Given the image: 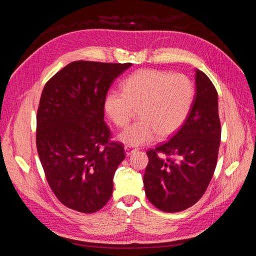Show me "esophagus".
Masks as SVG:
<instances>
[{
    "label": "esophagus",
    "mask_w": 256,
    "mask_h": 256,
    "mask_svg": "<svg viewBox=\"0 0 256 256\" xmlns=\"http://www.w3.org/2000/svg\"><path fill=\"white\" fill-rule=\"evenodd\" d=\"M136 150H138V148H136V147L131 146V145H126V146H125V152H126V154H127V156H130L131 154L134 152H136Z\"/></svg>",
    "instance_id": "obj_1"
}]
</instances>
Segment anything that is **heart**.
<instances>
[{"label": "heart", "mask_w": 256, "mask_h": 256, "mask_svg": "<svg viewBox=\"0 0 256 256\" xmlns=\"http://www.w3.org/2000/svg\"><path fill=\"white\" fill-rule=\"evenodd\" d=\"M194 85L186 74L141 69L122 84V92L106 98V111L118 127L128 126L138 110V120L120 134L127 145L138 146L173 134L190 112Z\"/></svg>", "instance_id": "1"}]
</instances>
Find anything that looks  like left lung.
Masks as SVG:
<instances>
[{"instance_id": "8db88e82", "label": "left lung", "mask_w": 256, "mask_h": 256, "mask_svg": "<svg viewBox=\"0 0 256 256\" xmlns=\"http://www.w3.org/2000/svg\"><path fill=\"white\" fill-rule=\"evenodd\" d=\"M190 112L168 141L146 152L148 164L143 178L150 202L166 212L194 205L210 182L218 161L221 122L218 92L200 70Z\"/></svg>"}]
</instances>
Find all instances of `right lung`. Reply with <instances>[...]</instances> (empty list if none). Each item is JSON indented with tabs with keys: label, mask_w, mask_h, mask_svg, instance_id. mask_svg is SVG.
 <instances>
[{
	"label": "right lung",
	"mask_w": 256,
	"mask_h": 256,
	"mask_svg": "<svg viewBox=\"0 0 256 256\" xmlns=\"http://www.w3.org/2000/svg\"><path fill=\"white\" fill-rule=\"evenodd\" d=\"M130 63L76 60L46 83L36 116V146L54 196L72 210L92 214L110 200L125 159L104 120L112 82Z\"/></svg>",
	"instance_id": "right-lung-1"
}]
</instances>
